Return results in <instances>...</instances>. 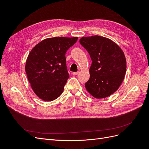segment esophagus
Returning <instances> with one entry per match:
<instances>
[{
	"mask_svg": "<svg viewBox=\"0 0 149 149\" xmlns=\"http://www.w3.org/2000/svg\"><path fill=\"white\" fill-rule=\"evenodd\" d=\"M78 73H79V71H77V72H73V75H77V74H78Z\"/></svg>",
	"mask_w": 149,
	"mask_h": 149,
	"instance_id": "obj_1",
	"label": "esophagus"
}]
</instances>
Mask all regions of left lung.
Wrapping results in <instances>:
<instances>
[{"label":"left lung","instance_id":"1","mask_svg":"<svg viewBox=\"0 0 149 149\" xmlns=\"http://www.w3.org/2000/svg\"><path fill=\"white\" fill-rule=\"evenodd\" d=\"M79 43L92 60L86 89L97 99L109 96L118 89L125 75L123 51L112 40L99 35L82 37Z\"/></svg>","mask_w":149,"mask_h":149}]
</instances>
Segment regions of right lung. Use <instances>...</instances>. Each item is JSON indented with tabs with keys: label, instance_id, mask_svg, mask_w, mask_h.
<instances>
[{
	"label": "right lung",
	"instance_id": "right-lung-1",
	"mask_svg": "<svg viewBox=\"0 0 149 149\" xmlns=\"http://www.w3.org/2000/svg\"><path fill=\"white\" fill-rule=\"evenodd\" d=\"M77 40L78 37L48 38L30 52L25 71L33 91L42 100H55L63 91L70 76L65 54Z\"/></svg>",
	"mask_w": 149,
	"mask_h": 149
}]
</instances>
